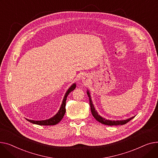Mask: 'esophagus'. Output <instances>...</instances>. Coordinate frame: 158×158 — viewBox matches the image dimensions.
Returning <instances> with one entry per match:
<instances>
[{
	"label": "esophagus",
	"instance_id": "obj_1",
	"mask_svg": "<svg viewBox=\"0 0 158 158\" xmlns=\"http://www.w3.org/2000/svg\"><path fill=\"white\" fill-rule=\"evenodd\" d=\"M90 80V77L88 75V74H83L81 77L82 82L84 83V84H87V83H88Z\"/></svg>",
	"mask_w": 158,
	"mask_h": 158
}]
</instances>
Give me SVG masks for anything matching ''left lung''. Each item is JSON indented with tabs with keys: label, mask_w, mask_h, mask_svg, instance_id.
I'll list each match as a JSON object with an SVG mask.
<instances>
[{
	"label": "left lung",
	"mask_w": 158,
	"mask_h": 158,
	"mask_svg": "<svg viewBox=\"0 0 158 158\" xmlns=\"http://www.w3.org/2000/svg\"><path fill=\"white\" fill-rule=\"evenodd\" d=\"M87 94L89 96V104H90V110L92 115L96 118V120H98V122L101 123L103 124L108 125V126H118V125H123L128 123L129 121H130L131 119H133L135 117H132L131 118H129L126 120H107L105 119V118H103L101 116H100L98 113L97 112V111L96 110L93 104H92V101L90 98V94L89 90H87Z\"/></svg>",
	"instance_id": "8db88e82"
}]
</instances>
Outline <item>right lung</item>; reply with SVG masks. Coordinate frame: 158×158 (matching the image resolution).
<instances>
[{"instance_id": "1", "label": "right lung", "mask_w": 158, "mask_h": 158, "mask_svg": "<svg viewBox=\"0 0 158 158\" xmlns=\"http://www.w3.org/2000/svg\"><path fill=\"white\" fill-rule=\"evenodd\" d=\"M75 88H76V83H73V84L68 89L67 92H66V94H65V96L64 97L62 103L59 110L58 111V112L52 118L44 120H29V119L26 118L27 120H28V121L32 124H38L40 126H52V125H55L58 124L62 119L65 113H66V101L67 99V97L70 92H72Z\"/></svg>"}]
</instances>
